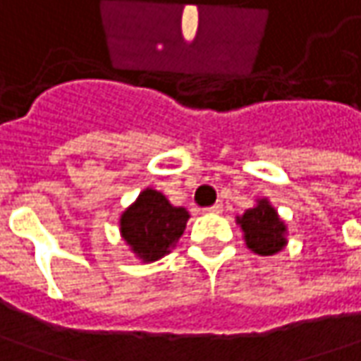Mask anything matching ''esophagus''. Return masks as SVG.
<instances>
[{
    "mask_svg": "<svg viewBox=\"0 0 361 361\" xmlns=\"http://www.w3.org/2000/svg\"><path fill=\"white\" fill-rule=\"evenodd\" d=\"M204 212H209V214H220V212H222V204L216 202V204H212L209 209H204Z\"/></svg>",
    "mask_w": 361,
    "mask_h": 361,
    "instance_id": "esophagus-1",
    "label": "esophagus"
}]
</instances>
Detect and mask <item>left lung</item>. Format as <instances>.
Returning <instances> with one entry per match:
<instances>
[{
	"instance_id": "left-lung-1",
	"label": "left lung",
	"mask_w": 361,
	"mask_h": 361,
	"mask_svg": "<svg viewBox=\"0 0 361 361\" xmlns=\"http://www.w3.org/2000/svg\"><path fill=\"white\" fill-rule=\"evenodd\" d=\"M236 224H240L244 243L254 254L272 256L288 243L286 224L268 198H258L252 209L246 210L243 216H236Z\"/></svg>"
}]
</instances>
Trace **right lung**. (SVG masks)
<instances>
[{
  "instance_id": "1",
  "label": "right lung",
  "mask_w": 361,
  "mask_h": 361,
  "mask_svg": "<svg viewBox=\"0 0 361 361\" xmlns=\"http://www.w3.org/2000/svg\"><path fill=\"white\" fill-rule=\"evenodd\" d=\"M188 210L173 207L163 192L145 188L118 219L121 236L141 262H154L171 252L183 236Z\"/></svg>"
}]
</instances>
